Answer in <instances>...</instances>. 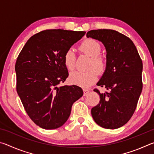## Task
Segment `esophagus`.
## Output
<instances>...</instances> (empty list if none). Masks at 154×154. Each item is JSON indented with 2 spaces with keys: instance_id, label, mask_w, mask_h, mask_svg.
Here are the masks:
<instances>
[{
  "instance_id": "34e87169",
  "label": "esophagus",
  "mask_w": 154,
  "mask_h": 154,
  "mask_svg": "<svg viewBox=\"0 0 154 154\" xmlns=\"http://www.w3.org/2000/svg\"><path fill=\"white\" fill-rule=\"evenodd\" d=\"M83 96H86L90 92V90L87 89H83Z\"/></svg>"
}]
</instances>
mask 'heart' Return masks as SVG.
<instances>
[{
  "label": "heart",
  "mask_w": 154,
  "mask_h": 154,
  "mask_svg": "<svg viewBox=\"0 0 154 154\" xmlns=\"http://www.w3.org/2000/svg\"><path fill=\"white\" fill-rule=\"evenodd\" d=\"M83 54L92 58L90 69L87 72L74 71L69 75V80L71 83L82 88H86L92 85L98 79V73L103 74L106 71V62L100 56L101 46L97 41L93 38H87L83 41L79 47ZM75 54L72 49H67L64 54L63 62L64 66L69 71H72L75 66Z\"/></svg>",
  "instance_id": "obj_1"
}]
</instances>
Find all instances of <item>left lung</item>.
<instances>
[{"label": "left lung", "instance_id": "obj_1", "mask_svg": "<svg viewBox=\"0 0 154 154\" xmlns=\"http://www.w3.org/2000/svg\"><path fill=\"white\" fill-rule=\"evenodd\" d=\"M87 37L102 42L106 50V69L97 85L107 91L100 95V102L91 113L99 126L116 129L130 120L136 109L143 88V62L134 44L116 30L88 31Z\"/></svg>", "mask_w": 154, "mask_h": 154}]
</instances>
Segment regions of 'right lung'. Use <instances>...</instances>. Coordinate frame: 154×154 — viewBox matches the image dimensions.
<instances>
[{"label": "right lung", "instance_id": "right-lung-1", "mask_svg": "<svg viewBox=\"0 0 154 154\" xmlns=\"http://www.w3.org/2000/svg\"><path fill=\"white\" fill-rule=\"evenodd\" d=\"M84 31L51 29L28 40L15 63L16 90L29 118L43 129L62 126L72 104L83 96L77 85H60L69 76L64 54Z\"/></svg>", "mask_w": 154, "mask_h": 154}]
</instances>
